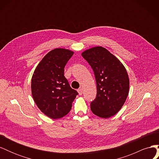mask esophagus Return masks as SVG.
Wrapping results in <instances>:
<instances>
[{
  "instance_id": "esophagus-1",
  "label": "esophagus",
  "mask_w": 159,
  "mask_h": 159,
  "mask_svg": "<svg viewBox=\"0 0 159 159\" xmlns=\"http://www.w3.org/2000/svg\"><path fill=\"white\" fill-rule=\"evenodd\" d=\"M78 92L79 93L80 95H82V92H83L82 88H80L78 89Z\"/></svg>"
}]
</instances>
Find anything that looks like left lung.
<instances>
[{"mask_svg": "<svg viewBox=\"0 0 159 159\" xmlns=\"http://www.w3.org/2000/svg\"><path fill=\"white\" fill-rule=\"evenodd\" d=\"M92 68L97 95L91 103V111L102 118L113 116L121 109L129 94L127 70L116 57L105 48L96 46L81 54Z\"/></svg>", "mask_w": 159, "mask_h": 159, "instance_id": "8db88e82", "label": "left lung"}]
</instances>
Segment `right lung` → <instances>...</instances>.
Masks as SVG:
<instances>
[{
	"instance_id": "add662e5",
	"label": "right lung",
	"mask_w": 159,
	"mask_h": 159,
	"mask_svg": "<svg viewBox=\"0 0 159 159\" xmlns=\"http://www.w3.org/2000/svg\"><path fill=\"white\" fill-rule=\"evenodd\" d=\"M74 52L56 48L43 57L32 78L31 90L35 103L51 119H60L71 109L77 91L71 88L64 76V68Z\"/></svg>"
}]
</instances>
